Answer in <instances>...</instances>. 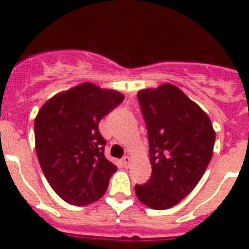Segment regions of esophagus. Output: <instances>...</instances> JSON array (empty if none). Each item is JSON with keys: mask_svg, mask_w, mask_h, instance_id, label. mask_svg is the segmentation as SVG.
<instances>
[{"mask_svg": "<svg viewBox=\"0 0 249 249\" xmlns=\"http://www.w3.org/2000/svg\"><path fill=\"white\" fill-rule=\"evenodd\" d=\"M122 161H123V165H124L125 167H129L130 164H131V159H130V157H127V155L126 157L123 158Z\"/></svg>", "mask_w": 249, "mask_h": 249, "instance_id": "34e87169", "label": "esophagus"}]
</instances>
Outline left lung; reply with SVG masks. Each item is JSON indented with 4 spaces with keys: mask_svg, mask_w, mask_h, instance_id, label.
Wrapping results in <instances>:
<instances>
[{
    "mask_svg": "<svg viewBox=\"0 0 249 249\" xmlns=\"http://www.w3.org/2000/svg\"><path fill=\"white\" fill-rule=\"evenodd\" d=\"M147 125L152 176L135 185L142 203L167 210L182 201L205 173L213 155L215 132L208 115L176 85L137 92Z\"/></svg>",
    "mask_w": 249,
    "mask_h": 249,
    "instance_id": "obj_1",
    "label": "left lung"
}]
</instances>
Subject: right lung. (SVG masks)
I'll list each match as a JSON object with an SVG mask.
<instances>
[{"instance_id": "obj_1", "label": "right lung", "mask_w": 249, "mask_h": 249, "mask_svg": "<svg viewBox=\"0 0 249 249\" xmlns=\"http://www.w3.org/2000/svg\"><path fill=\"white\" fill-rule=\"evenodd\" d=\"M124 100L87 82L49 99L35 119V143L48 183L64 201L85 206L104 196L117 166L105 157L102 118Z\"/></svg>"}]
</instances>
